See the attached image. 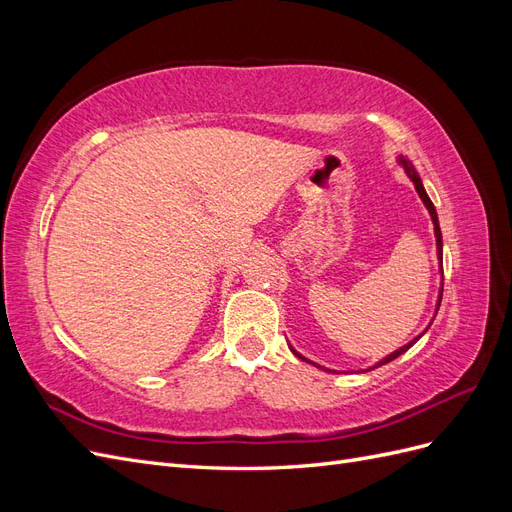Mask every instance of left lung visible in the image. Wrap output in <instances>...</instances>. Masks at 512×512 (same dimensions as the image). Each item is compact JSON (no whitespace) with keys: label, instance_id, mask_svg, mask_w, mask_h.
Returning a JSON list of instances; mask_svg holds the SVG:
<instances>
[{"label":"left lung","instance_id":"1","mask_svg":"<svg viewBox=\"0 0 512 512\" xmlns=\"http://www.w3.org/2000/svg\"><path fill=\"white\" fill-rule=\"evenodd\" d=\"M397 160V164L406 170V175H408V179L414 183V190H416V194H418V198L423 200V205H425V209L429 211V218H431V222H433V235H436V254H438V265H440V290H438V301H436V312H433V318H436V314H438V309H440V303H442V288H444V271H442V230H440V222H438V211H436V207H433V203H431V198L427 196V192H425V185H423V181H421V175L416 173V168L412 166V162L408 160V158H404V156H397L395 158ZM433 318L429 320V324H427V329L431 327V322H433ZM427 329L421 333V335H416L414 339H410L408 344H404L401 348H397L395 352H391V354H386L384 359H380L378 363H374V365H369L367 369H359L361 374L363 371H369V369H376V367H380V365H386V363H391V361H395L397 356H401L404 352H408L418 339H421L425 333H427ZM290 346V344H288ZM290 350H292V354L294 356H299V359H303L305 363H309V365H314V367H318V369H322V371H329V374H337L335 369H329V367H322V365H318V363H314V361H309L307 356H303L301 352H297L294 350L292 346H290ZM359 371H356V374H359Z\"/></svg>","mask_w":512,"mask_h":512}]
</instances>
